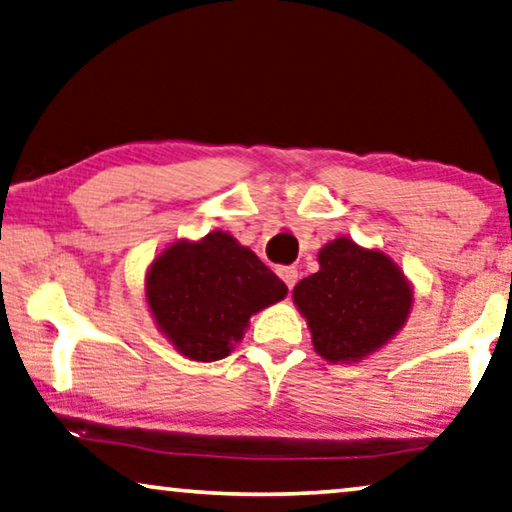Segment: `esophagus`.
Wrapping results in <instances>:
<instances>
[{
	"instance_id": "obj_1",
	"label": "esophagus",
	"mask_w": 512,
	"mask_h": 512,
	"mask_svg": "<svg viewBox=\"0 0 512 512\" xmlns=\"http://www.w3.org/2000/svg\"><path fill=\"white\" fill-rule=\"evenodd\" d=\"M278 276L285 280V285L292 289L296 285V280H299V271L294 269V266H282V269H278Z\"/></svg>"
}]
</instances>
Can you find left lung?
Here are the masks:
<instances>
[{
	"mask_svg": "<svg viewBox=\"0 0 512 512\" xmlns=\"http://www.w3.org/2000/svg\"><path fill=\"white\" fill-rule=\"evenodd\" d=\"M319 271L296 282L292 299L315 352L329 363H361L407 324L414 287L379 248L338 236L317 253Z\"/></svg>",
	"mask_w": 512,
	"mask_h": 512,
	"instance_id": "left-lung-1",
	"label": "left lung"
}]
</instances>
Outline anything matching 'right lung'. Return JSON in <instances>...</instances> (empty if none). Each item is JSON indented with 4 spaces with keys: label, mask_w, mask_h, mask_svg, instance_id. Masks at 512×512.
Wrapping results in <instances>:
<instances>
[{
    "label": "right lung",
    "mask_w": 512,
    "mask_h": 512,
    "mask_svg": "<svg viewBox=\"0 0 512 512\" xmlns=\"http://www.w3.org/2000/svg\"><path fill=\"white\" fill-rule=\"evenodd\" d=\"M144 296L156 329L181 356H230L250 317L282 301L287 285L230 232L177 239L151 259Z\"/></svg>",
    "instance_id": "right-lung-1"
}]
</instances>
